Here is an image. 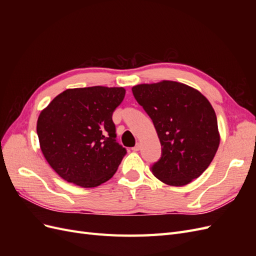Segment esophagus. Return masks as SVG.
Here are the masks:
<instances>
[{
    "mask_svg": "<svg viewBox=\"0 0 256 256\" xmlns=\"http://www.w3.org/2000/svg\"><path fill=\"white\" fill-rule=\"evenodd\" d=\"M140 148H141V144L136 143V145L134 147H132V150L134 152H138V150H140Z\"/></svg>",
    "mask_w": 256,
    "mask_h": 256,
    "instance_id": "esophagus-1",
    "label": "esophagus"
}]
</instances>
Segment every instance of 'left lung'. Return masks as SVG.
<instances>
[{"mask_svg":"<svg viewBox=\"0 0 256 256\" xmlns=\"http://www.w3.org/2000/svg\"><path fill=\"white\" fill-rule=\"evenodd\" d=\"M138 104L152 118L162 147L152 172L174 187L188 184L212 164L220 144L214 110L189 85L175 81L132 88Z\"/></svg>","mask_w":256,"mask_h":256,"instance_id":"8db88e82","label":"left lung"}]
</instances>
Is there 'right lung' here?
<instances>
[{"label":"right lung","mask_w":256,"mask_h":256,"mask_svg":"<svg viewBox=\"0 0 256 256\" xmlns=\"http://www.w3.org/2000/svg\"><path fill=\"white\" fill-rule=\"evenodd\" d=\"M125 92L124 88H69L40 112V150L64 180L94 188L118 171L127 152L116 142L112 114Z\"/></svg>","instance_id":"obj_1"}]
</instances>
